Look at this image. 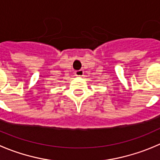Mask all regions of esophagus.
Here are the masks:
<instances>
[{
  "label": "esophagus",
  "mask_w": 160,
  "mask_h": 160,
  "mask_svg": "<svg viewBox=\"0 0 160 160\" xmlns=\"http://www.w3.org/2000/svg\"><path fill=\"white\" fill-rule=\"evenodd\" d=\"M83 73H84L83 70H78V71H75V75L76 76H82Z\"/></svg>",
  "instance_id": "1"
}]
</instances>
